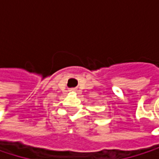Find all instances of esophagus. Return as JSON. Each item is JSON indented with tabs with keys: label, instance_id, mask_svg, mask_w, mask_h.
I'll return each mask as SVG.
<instances>
[{
	"label": "esophagus",
	"instance_id": "obj_1",
	"mask_svg": "<svg viewBox=\"0 0 159 159\" xmlns=\"http://www.w3.org/2000/svg\"><path fill=\"white\" fill-rule=\"evenodd\" d=\"M71 91H75V89H74V88H73V89H71Z\"/></svg>",
	"mask_w": 159,
	"mask_h": 159
}]
</instances>
